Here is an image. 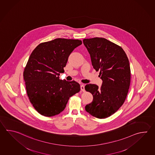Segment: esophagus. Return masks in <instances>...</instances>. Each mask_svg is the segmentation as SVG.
I'll return each instance as SVG.
<instances>
[{
  "instance_id": "esophagus-1",
  "label": "esophagus",
  "mask_w": 155,
  "mask_h": 155,
  "mask_svg": "<svg viewBox=\"0 0 155 155\" xmlns=\"http://www.w3.org/2000/svg\"><path fill=\"white\" fill-rule=\"evenodd\" d=\"M81 89L83 92L85 91V89H84V84H81Z\"/></svg>"
}]
</instances>
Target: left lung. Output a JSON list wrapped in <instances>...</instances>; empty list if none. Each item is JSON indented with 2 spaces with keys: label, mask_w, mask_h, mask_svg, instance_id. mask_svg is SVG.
I'll return each instance as SVG.
<instances>
[{
  "label": "left lung",
  "mask_w": 155,
  "mask_h": 155,
  "mask_svg": "<svg viewBox=\"0 0 155 155\" xmlns=\"http://www.w3.org/2000/svg\"><path fill=\"white\" fill-rule=\"evenodd\" d=\"M83 42L103 81L101 88L96 84L85 85L86 91L93 96L85 110L93 117L104 119L115 113L127 98L131 79L129 61L122 48L106 38H85Z\"/></svg>",
  "instance_id": "8db88e82"
}]
</instances>
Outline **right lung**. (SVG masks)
<instances>
[{
  "instance_id": "right-lung-1",
  "label": "right lung",
  "mask_w": 155,
  "mask_h": 155,
  "mask_svg": "<svg viewBox=\"0 0 155 155\" xmlns=\"http://www.w3.org/2000/svg\"><path fill=\"white\" fill-rule=\"evenodd\" d=\"M81 40L56 38L41 43L32 52L24 71L29 100L38 113L52 117L64 109L71 97L80 91L78 83L60 79L73 51Z\"/></svg>"
}]
</instances>
